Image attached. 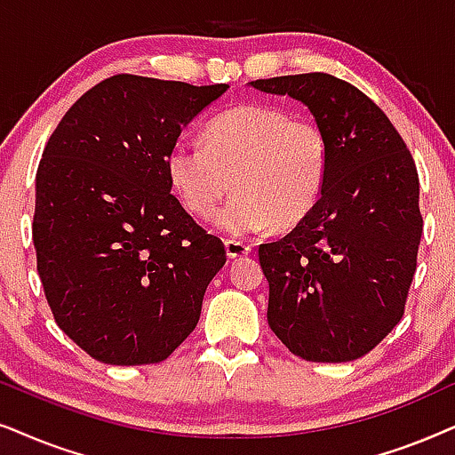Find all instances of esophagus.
Returning <instances> with one entry per match:
<instances>
[{
  "mask_svg": "<svg viewBox=\"0 0 455 455\" xmlns=\"http://www.w3.org/2000/svg\"><path fill=\"white\" fill-rule=\"evenodd\" d=\"M224 245H227L228 258H241V256H247V253L251 251V245L245 243V241H239V239H227L224 241Z\"/></svg>",
  "mask_w": 455,
  "mask_h": 455,
  "instance_id": "obj_1",
  "label": "esophagus"
}]
</instances>
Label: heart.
Listing matches in <instances>:
<instances>
[{
    "label": "heart",
    "mask_w": 455,
    "mask_h": 455,
    "mask_svg": "<svg viewBox=\"0 0 455 455\" xmlns=\"http://www.w3.org/2000/svg\"><path fill=\"white\" fill-rule=\"evenodd\" d=\"M166 171L185 208L199 218L214 214L235 185L237 196L214 222L224 233L245 237L310 214L324 189L329 145L310 118L243 104L210 120L204 145L187 139L172 143Z\"/></svg>",
    "instance_id": "b5f03b06"
}]
</instances>
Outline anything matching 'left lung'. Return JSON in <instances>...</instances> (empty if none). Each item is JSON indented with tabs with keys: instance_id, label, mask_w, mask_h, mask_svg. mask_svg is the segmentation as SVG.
Listing matches in <instances>:
<instances>
[{
	"instance_id": "1",
	"label": "left lung",
	"mask_w": 455,
	"mask_h": 455,
	"mask_svg": "<svg viewBox=\"0 0 455 455\" xmlns=\"http://www.w3.org/2000/svg\"><path fill=\"white\" fill-rule=\"evenodd\" d=\"M251 87L301 101L329 145L318 204L258 250L268 324L301 360H358L405 312L422 235L414 157L385 112L347 81L307 72Z\"/></svg>"
}]
</instances>
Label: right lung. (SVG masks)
Returning a JSON list of instances; mask_svg holds the SVG:
<instances>
[{"mask_svg":"<svg viewBox=\"0 0 455 455\" xmlns=\"http://www.w3.org/2000/svg\"><path fill=\"white\" fill-rule=\"evenodd\" d=\"M227 87L110 76L78 97L45 145L37 270L58 326L97 362L157 364L197 326L227 251L171 193L166 156Z\"/></svg>","mask_w":455,"mask_h":455,"instance_id":"right-lung-1","label":"right lung"}]
</instances>
